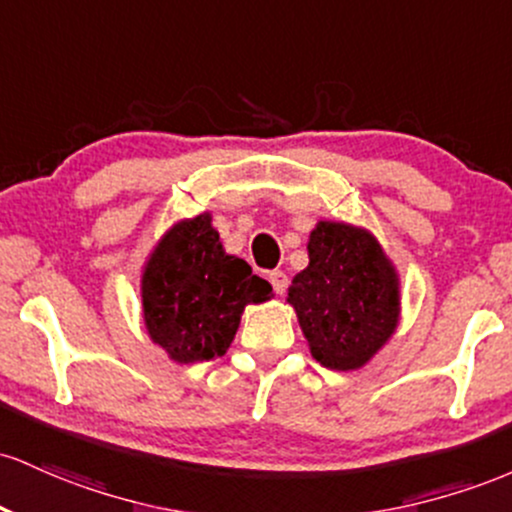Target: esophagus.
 <instances>
[{
    "instance_id": "esophagus-1",
    "label": "esophagus",
    "mask_w": 512,
    "mask_h": 512,
    "mask_svg": "<svg viewBox=\"0 0 512 512\" xmlns=\"http://www.w3.org/2000/svg\"><path fill=\"white\" fill-rule=\"evenodd\" d=\"M268 280H271L275 295H283V292L287 290V275L283 271H273L271 275H268Z\"/></svg>"
}]
</instances>
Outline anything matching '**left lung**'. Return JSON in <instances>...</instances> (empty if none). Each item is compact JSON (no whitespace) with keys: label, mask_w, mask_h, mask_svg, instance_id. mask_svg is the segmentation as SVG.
Wrapping results in <instances>:
<instances>
[{"label":"left lung","mask_w":512,"mask_h":512,"mask_svg":"<svg viewBox=\"0 0 512 512\" xmlns=\"http://www.w3.org/2000/svg\"><path fill=\"white\" fill-rule=\"evenodd\" d=\"M309 266L292 278L287 302L329 370H358L389 341L399 321V280L370 232L319 222L309 234Z\"/></svg>","instance_id":"8db88e82"}]
</instances>
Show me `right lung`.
I'll use <instances>...</instances> for the list:
<instances>
[{
    "label": "right lung",
    "mask_w": 512,
    "mask_h": 512,
    "mask_svg": "<svg viewBox=\"0 0 512 512\" xmlns=\"http://www.w3.org/2000/svg\"><path fill=\"white\" fill-rule=\"evenodd\" d=\"M273 295L244 258L227 256L210 215L164 234L142 275L149 336L176 363H205L227 353L249 302Z\"/></svg>",
    "instance_id": "1"
}]
</instances>
